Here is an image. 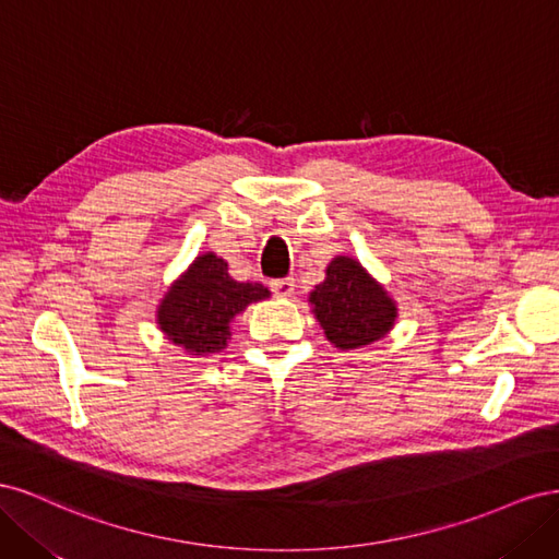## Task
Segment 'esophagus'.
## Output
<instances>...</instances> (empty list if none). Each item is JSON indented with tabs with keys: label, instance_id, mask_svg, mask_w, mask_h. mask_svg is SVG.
Wrapping results in <instances>:
<instances>
[{
	"label": "esophagus",
	"instance_id": "esophagus-1",
	"mask_svg": "<svg viewBox=\"0 0 559 559\" xmlns=\"http://www.w3.org/2000/svg\"><path fill=\"white\" fill-rule=\"evenodd\" d=\"M270 289H273V294L277 298H292L294 296V289H296V282L292 277L286 280H275L273 284H270Z\"/></svg>",
	"mask_w": 559,
	"mask_h": 559
}]
</instances>
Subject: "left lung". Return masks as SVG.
Returning <instances> with one entry per match:
<instances>
[{
    "label": "left lung",
    "instance_id": "left-lung-1",
    "mask_svg": "<svg viewBox=\"0 0 559 559\" xmlns=\"http://www.w3.org/2000/svg\"><path fill=\"white\" fill-rule=\"evenodd\" d=\"M308 300L326 341L343 352L382 341L399 317L396 300L352 257H335Z\"/></svg>",
    "mask_w": 559,
    "mask_h": 559
}]
</instances>
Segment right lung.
Segmentation results:
<instances>
[{
  "instance_id": "1",
  "label": "right lung",
  "mask_w": 559,
  "mask_h": 559,
  "mask_svg": "<svg viewBox=\"0 0 559 559\" xmlns=\"http://www.w3.org/2000/svg\"><path fill=\"white\" fill-rule=\"evenodd\" d=\"M270 298L259 282H238L228 275V263L214 251H202L167 286L156 308V324L173 345L193 357H210L228 347L233 319L251 302Z\"/></svg>"
}]
</instances>
